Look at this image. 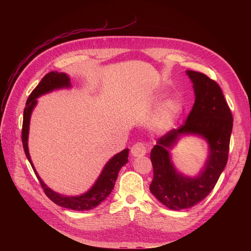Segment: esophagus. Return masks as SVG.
I'll return each instance as SVG.
<instances>
[{"mask_svg":"<svg viewBox=\"0 0 251 251\" xmlns=\"http://www.w3.org/2000/svg\"><path fill=\"white\" fill-rule=\"evenodd\" d=\"M131 154L134 157H141L143 155H145L146 154V147L144 145V143L139 142V143H136V144H134L131 148Z\"/></svg>","mask_w":251,"mask_h":251,"instance_id":"1","label":"esophagus"}]
</instances>
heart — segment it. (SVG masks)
Listing matches in <instances>:
<instances>
[{"label": "heart", "mask_w": 251, "mask_h": 251, "mask_svg": "<svg viewBox=\"0 0 251 251\" xmlns=\"http://www.w3.org/2000/svg\"><path fill=\"white\" fill-rule=\"evenodd\" d=\"M181 111V104L176 100H172L168 102L162 110L161 120L165 125L171 124L176 115Z\"/></svg>", "instance_id": "b5f03b06"}]
</instances>
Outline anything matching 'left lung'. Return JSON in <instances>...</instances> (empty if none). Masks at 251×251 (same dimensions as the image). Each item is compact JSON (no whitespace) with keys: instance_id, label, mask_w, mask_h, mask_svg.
I'll use <instances>...</instances> for the list:
<instances>
[{"instance_id":"obj_1","label":"left lung","mask_w":251,"mask_h":251,"mask_svg":"<svg viewBox=\"0 0 251 251\" xmlns=\"http://www.w3.org/2000/svg\"><path fill=\"white\" fill-rule=\"evenodd\" d=\"M187 74L196 94L193 109L183 125L157 140L150 155L154 173L150 192L173 210L192 207L212 191L227 163L233 125L230 108L218 82L199 71L188 70ZM187 132L201 134L211 148L205 170L195 179L176 173L167 152L177 137Z\"/></svg>"}]
</instances>
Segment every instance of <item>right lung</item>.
<instances>
[{
	"label": "right lung",
	"instance_id": "right-lung-1",
	"mask_svg": "<svg viewBox=\"0 0 251 251\" xmlns=\"http://www.w3.org/2000/svg\"><path fill=\"white\" fill-rule=\"evenodd\" d=\"M69 85H70L69 77L65 74H62V73L58 74L57 71H51V73H49L43 77V79L38 84V86L35 87L32 90V92L29 94L25 103V107L24 110L23 129H22V142H23V147H24L25 156L29 161L35 176H38L41 187L43 188L47 197L50 201H52L54 203L62 207L71 208L74 210H87V209H92L96 207L111 194L120 169L122 168V166H124L128 162L129 149L123 150L119 154L115 155L108 163H107L101 175L99 176L98 180L96 181L95 185L90 189V191H88L86 194L79 197H64L54 193L49 187H47L46 184L42 181V178L39 176L37 171H35L32 165V162L30 160L28 149H27L29 118H30V114L33 107L35 106V104H37V99L35 98H38L42 94L50 92L53 89L60 88V87H68Z\"/></svg>",
	"mask_w": 251,
	"mask_h": 251
}]
</instances>
